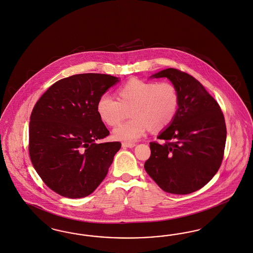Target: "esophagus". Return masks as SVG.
I'll return each mask as SVG.
<instances>
[{"label": "esophagus", "instance_id": "esophagus-1", "mask_svg": "<svg viewBox=\"0 0 253 253\" xmlns=\"http://www.w3.org/2000/svg\"><path fill=\"white\" fill-rule=\"evenodd\" d=\"M135 146V143H131V142H123L122 143V147L123 148H133Z\"/></svg>", "mask_w": 253, "mask_h": 253}]
</instances>
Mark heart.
Wrapping results in <instances>:
<instances>
[{
	"label": "heart",
	"mask_w": 253,
	"mask_h": 253,
	"mask_svg": "<svg viewBox=\"0 0 253 253\" xmlns=\"http://www.w3.org/2000/svg\"><path fill=\"white\" fill-rule=\"evenodd\" d=\"M118 95L119 100L101 95L97 113L102 122L116 126L131 110L132 119L114 130V137L123 141H135L150 129L158 131L167 128L175 119L180 103L177 88L169 82L157 84L134 78L120 86Z\"/></svg>",
	"instance_id": "heart-1"
}]
</instances>
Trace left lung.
<instances>
[{
    "instance_id": "left-lung-1",
    "label": "left lung",
    "mask_w": 253,
    "mask_h": 253,
    "mask_svg": "<svg viewBox=\"0 0 253 253\" xmlns=\"http://www.w3.org/2000/svg\"><path fill=\"white\" fill-rule=\"evenodd\" d=\"M152 77L169 79L180 103L173 122L157 136L162 143H150L145 170L166 192H195L221 166L227 136L222 111L202 84L186 72L170 68Z\"/></svg>"
}]
</instances>
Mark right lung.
Masks as SVG:
<instances>
[{
    "instance_id": "add662e5",
    "label": "right lung",
    "mask_w": 253,
    "mask_h": 253,
    "mask_svg": "<svg viewBox=\"0 0 253 253\" xmlns=\"http://www.w3.org/2000/svg\"><path fill=\"white\" fill-rule=\"evenodd\" d=\"M120 81L108 74H75L54 83L31 113L29 155L44 183L70 199L90 195L105 178L121 142L97 113L101 95Z\"/></svg>"
}]
</instances>
